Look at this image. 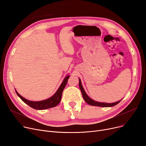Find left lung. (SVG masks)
Masks as SVG:
<instances>
[{"label":"left lung","instance_id":"8db88e82","mask_svg":"<svg viewBox=\"0 0 146 146\" xmlns=\"http://www.w3.org/2000/svg\"><path fill=\"white\" fill-rule=\"evenodd\" d=\"M79 87L80 88L81 90V92L83 97V99L85 100V102L86 103H87L88 105H92V106H100V107H112L114 106L115 105H116L117 104H118L121 101H118L116 102L115 103H102V102H96L93 100V99H92L91 98H90L88 96V95L86 94L85 90L83 88L82 84H81V80L79 78Z\"/></svg>","mask_w":146,"mask_h":146}]
</instances>
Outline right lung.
Wrapping results in <instances>:
<instances>
[{
  "instance_id": "1",
  "label": "right lung",
  "mask_w": 146,
  "mask_h": 146,
  "mask_svg": "<svg viewBox=\"0 0 146 146\" xmlns=\"http://www.w3.org/2000/svg\"><path fill=\"white\" fill-rule=\"evenodd\" d=\"M69 78V75H67L66 77L64 78L63 82H62L60 87L58 89L56 92L55 93L53 96L51 98H48L46 100H42V101H38V102H33L27 100L24 98L23 96H21L15 90L16 93L18 96L19 98L21 99L24 103L27 104L28 105L30 106L31 108L37 109V110H44L46 109L51 108L56 106L58 104L60 103L62 98V92L64 91V89L65 88L68 80Z\"/></svg>"
}]
</instances>
